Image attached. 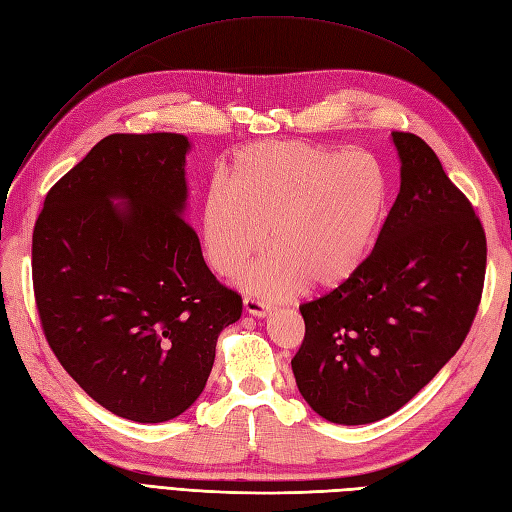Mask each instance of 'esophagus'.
<instances>
[{
  "instance_id": "1",
  "label": "esophagus",
  "mask_w": 512,
  "mask_h": 512,
  "mask_svg": "<svg viewBox=\"0 0 512 512\" xmlns=\"http://www.w3.org/2000/svg\"><path fill=\"white\" fill-rule=\"evenodd\" d=\"M244 309L255 318H266L272 311V307L268 303H264V300H259L255 296H244Z\"/></svg>"
}]
</instances>
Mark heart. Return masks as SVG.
Instances as JSON below:
<instances>
[{
	"mask_svg": "<svg viewBox=\"0 0 512 512\" xmlns=\"http://www.w3.org/2000/svg\"><path fill=\"white\" fill-rule=\"evenodd\" d=\"M387 201L385 168L370 153L259 142L233 157L227 190L212 186L205 194V257L220 277H235L270 231L274 255L244 274L248 290L281 298L305 281L335 290L368 264Z\"/></svg>",
	"mask_w": 512,
	"mask_h": 512,
	"instance_id": "obj_1",
	"label": "heart"
}]
</instances>
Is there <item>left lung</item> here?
<instances>
[{
    "label": "left lung",
    "instance_id": "1",
    "mask_svg": "<svg viewBox=\"0 0 512 512\" xmlns=\"http://www.w3.org/2000/svg\"><path fill=\"white\" fill-rule=\"evenodd\" d=\"M400 192L355 279L300 305L298 391L333 424L378 422L461 348L487 272V235L428 144L393 131Z\"/></svg>",
    "mask_w": 512,
    "mask_h": 512
}]
</instances>
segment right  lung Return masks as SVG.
<instances>
[{
    "instance_id": "1",
    "label": "right lung",
    "mask_w": 512,
    "mask_h": 512,
    "mask_svg": "<svg viewBox=\"0 0 512 512\" xmlns=\"http://www.w3.org/2000/svg\"><path fill=\"white\" fill-rule=\"evenodd\" d=\"M188 149L181 134L103 138L47 192L32 235L49 348L103 409L140 424L190 409L242 316L181 216Z\"/></svg>"
}]
</instances>
